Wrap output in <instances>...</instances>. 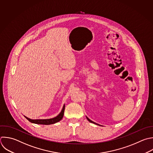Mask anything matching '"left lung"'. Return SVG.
<instances>
[{
  "instance_id": "1",
  "label": "left lung",
  "mask_w": 153,
  "mask_h": 153,
  "mask_svg": "<svg viewBox=\"0 0 153 153\" xmlns=\"http://www.w3.org/2000/svg\"><path fill=\"white\" fill-rule=\"evenodd\" d=\"M87 120H88V121H90V122H91V123H94V124H96V123H94V122H93V121H91V120H90V119H89V118H87Z\"/></svg>"
}]
</instances>
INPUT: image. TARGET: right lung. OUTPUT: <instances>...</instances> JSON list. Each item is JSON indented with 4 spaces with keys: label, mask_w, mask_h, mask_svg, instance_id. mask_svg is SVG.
I'll list each match as a JSON object with an SVG mask.
<instances>
[{
    "label": "right lung",
    "mask_w": 153,
    "mask_h": 153,
    "mask_svg": "<svg viewBox=\"0 0 153 153\" xmlns=\"http://www.w3.org/2000/svg\"><path fill=\"white\" fill-rule=\"evenodd\" d=\"M65 105H64L63 109L61 111V112L56 117L53 118H50V119H45V120H32L26 117H25L30 122L33 123H35V124H45V125H48V124H54L56 123L59 122V121H60L63 117V115H64V111H65Z\"/></svg>",
    "instance_id": "1"
}]
</instances>
